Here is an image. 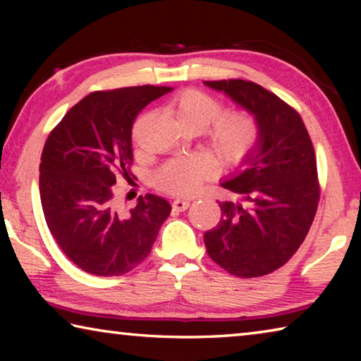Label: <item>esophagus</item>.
Returning <instances> with one entry per match:
<instances>
[{"label": "esophagus", "mask_w": 361, "mask_h": 361, "mask_svg": "<svg viewBox=\"0 0 361 361\" xmlns=\"http://www.w3.org/2000/svg\"><path fill=\"white\" fill-rule=\"evenodd\" d=\"M172 207H173V210H176V212H185L189 207V202L185 199H175Z\"/></svg>", "instance_id": "esophagus-1"}]
</instances>
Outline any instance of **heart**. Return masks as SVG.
Here are the masks:
<instances>
[{
  "instance_id": "1",
  "label": "heart",
  "mask_w": 361,
  "mask_h": 361,
  "mask_svg": "<svg viewBox=\"0 0 361 361\" xmlns=\"http://www.w3.org/2000/svg\"><path fill=\"white\" fill-rule=\"evenodd\" d=\"M170 111L186 129L200 130L212 124L207 132L210 154L221 166H237L245 159L258 142L259 129L252 114L245 111L223 113L215 97L197 89H188L170 103ZM210 173L209 161L202 156L172 159L159 169L154 183L170 194H189L195 191Z\"/></svg>"
}]
</instances>
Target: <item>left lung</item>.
I'll use <instances>...</instances> for the list:
<instances>
[{
  "label": "left lung",
  "instance_id": "obj_1",
  "mask_svg": "<svg viewBox=\"0 0 361 361\" xmlns=\"http://www.w3.org/2000/svg\"><path fill=\"white\" fill-rule=\"evenodd\" d=\"M258 124L255 148L221 181L235 202H221V219L204 234L207 253L232 276L261 277L282 267L312 226L319 207L315 151L295 109L259 84L205 81Z\"/></svg>",
  "mask_w": 361,
  "mask_h": 361
}]
</instances>
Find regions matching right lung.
I'll use <instances>...</instances> for the list:
<instances>
[{"label": "right lung", "instance_id": "obj_1", "mask_svg": "<svg viewBox=\"0 0 361 361\" xmlns=\"http://www.w3.org/2000/svg\"><path fill=\"white\" fill-rule=\"evenodd\" d=\"M170 90L137 85L94 92L46 140L39 195L47 228L70 261L92 276H122L143 262L172 210L166 199L146 194L124 215L111 191L116 175L129 176L137 114Z\"/></svg>", "mask_w": 361, "mask_h": 361}]
</instances>
